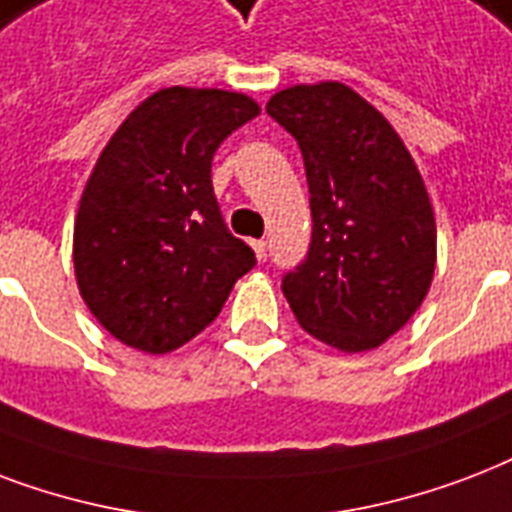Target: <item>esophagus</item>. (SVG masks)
<instances>
[{
	"instance_id": "esophagus-1",
	"label": "esophagus",
	"mask_w": 512,
	"mask_h": 512,
	"mask_svg": "<svg viewBox=\"0 0 512 512\" xmlns=\"http://www.w3.org/2000/svg\"><path fill=\"white\" fill-rule=\"evenodd\" d=\"M251 248H253V253H256V259L259 261L267 259V243H264V240H253Z\"/></svg>"
}]
</instances>
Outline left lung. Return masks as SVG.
Listing matches in <instances>:
<instances>
[{
    "instance_id": "left-lung-1",
    "label": "left lung",
    "mask_w": 512,
    "mask_h": 512,
    "mask_svg": "<svg viewBox=\"0 0 512 512\" xmlns=\"http://www.w3.org/2000/svg\"><path fill=\"white\" fill-rule=\"evenodd\" d=\"M267 114L301 149L312 243L283 275L299 326L342 352L374 350L406 326L435 272L425 181L392 125L342 82L293 85Z\"/></svg>"
}]
</instances>
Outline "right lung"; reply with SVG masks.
Masks as SVG:
<instances>
[{
    "instance_id": "1",
    "label": "right lung",
    "mask_w": 512,
    "mask_h": 512,
    "mask_svg": "<svg viewBox=\"0 0 512 512\" xmlns=\"http://www.w3.org/2000/svg\"><path fill=\"white\" fill-rule=\"evenodd\" d=\"M259 112L243 93L165 87L104 146L79 200L74 272L87 310L122 344L178 350L256 264L221 219L211 162Z\"/></svg>"
}]
</instances>
